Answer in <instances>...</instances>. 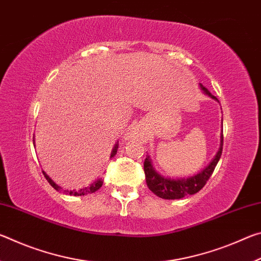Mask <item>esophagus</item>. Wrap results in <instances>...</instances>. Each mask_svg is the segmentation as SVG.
<instances>
[{
    "instance_id": "34e87169",
    "label": "esophagus",
    "mask_w": 261,
    "mask_h": 261,
    "mask_svg": "<svg viewBox=\"0 0 261 261\" xmlns=\"http://www.w3.org/2000/svg\"><path fill=\"white\" fill-rule=\"evenodd\" d=\"M132 136H134V134H132Z\"/></svg>"
}]
</instances>
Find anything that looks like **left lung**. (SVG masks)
<instances>
[{"label":"left lung","instance_id":"8db88e82","mask_svg":"<svg viewBox=\"0 0 261 261\" xmlns=\"http://www.w3.org/2000/svg\"><path fill=\"white\" fill-rule=\"evenodd\" d=\"M202 91L205 92L207 95L211 98L218 100L214 95H212L211 92L207 90L206 87L200 85ZM222 147H223V135H221V147L219 152L216 153L215 158L213 159L208 167H206L201 173L197 174L196 176H192L190 178H182V179H170L165 178L161 175H159L152 166L151 159L146 156L144 161V171H145V178H146V184L151 191L156 194L158 197L162 198V199H180L190 194H194L205 187L207 180L213 174L216 165L222 154Z\"/></svg>","mask_w":261,"mask_h":261}]
</instances>
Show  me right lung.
I'll use <instances>...</instances> for the list:
<instances>
[{
    "label": "right lung",
    "mask_w": 261,
    "mask_h": 261,
    "mask_svg": "<svg viewBox=\"0 0 261 261\" xmlns=\"http://www.w3.org/2000/svg\"><path fill=\"white\" fill-rule=\"evenodd\" d=\"M117 147H118V145L116 144L115 145V147H114V149H113V152H112V155H110V158H113L115 154H116V152H117ZM43 173V176H45L46 177V179L48 180V183H49L53 188H54L55 190H57V191H60V187L59 185H56L54 182H53V180L50 179V177L49 176H48L45 171H42ZM102 184H103V179L102 178H99V179H96L94 183H92L90 187H87V188H84V189H81L79 190V191H67V190H64V192L65 193H69L70 196H85V194H88V193H93V192H95V191H98V190L102 187Z\"/></svg>",
    "instance_id": "1"
}]
</instances>
